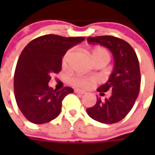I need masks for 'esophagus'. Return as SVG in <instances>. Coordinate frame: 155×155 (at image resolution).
<instances>
[{"label":"esophagus","instance_id":"34e87169","mask_svg":"<svg viewBox=\"0 0 155 155\" xmlns=\"http://www.w3.org/2000/svg\"><path fill=\"white\" fill-rule=\"evenodd\" d=\"M75 92L78 93V94H81V95H83V94H84L85 91H82V90H79V89H75Z\"/></svg>","mask_w":155,"mask_h":155}]
</instances>
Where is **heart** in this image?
Instances as JSON below:
<instances>
[{
	"label": "heart",
	"instance_id": "obj_1",
	"mask_svg": "<svg viewBox=\"0 0 155 155\" xmlns=\"http://www.w3.org/2000/svg\"><path fill=\"white\" fill-rule=\"evenodd\" d=\"M71 53V51H68L63 57V64L66 65L67 60H68L69 57ZM91 57H92L93 60L97 58H105L110 61V52L107 51L104 47H97L94 48L91 51ZM96 79L94 78H84V77H76L71 79L72 84H74L76 86L83 87V88H90L95 84Z\"/></svg>",
	"mask_w": 155,
	"mask_h": 155
}]
</instances>
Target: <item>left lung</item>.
Instances as JSON below:
<instances>
[{"mask_svg":"<svg viewBox=\"0 0 155 155\" xmlns=\"http://www.w3.org/2000/svg\"><path fill=\"white\" fill-rule=\"evenodd\" d=\"M87 41L110 49L115 61L109 80L97 89L101 96L110 91V97H97V104L86 110L87 114L105 124L120 122L133 108L140 91V65L136 53L128 42L113 36L89 37Z\"/></svg>","mask_w":155,"mask_h":155,"instance_id":"8db88e82","label":"left lung"}]
</instances>
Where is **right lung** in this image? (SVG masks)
<instances>
[{
    "instance_id": "obj_1",
    "label": "right lung",
    "mask_w": 155,
    "mask_h": 155,
    "mask_svg": "<svg viewBox=\"0 0 155 155\" xmlns=\"http://www.w3.org/2000/svg\"><path fill=\"white\" fill-rule=\"evenodd\" d=\"M84 40V37L46 34L32 40L23 49L15 68L14 89L17 105L28 121L43 124L59 115L63 99L73 89L53 90L48 85L51 74L61 71L62 57Z\"/></svg>"
}]
</instances>
